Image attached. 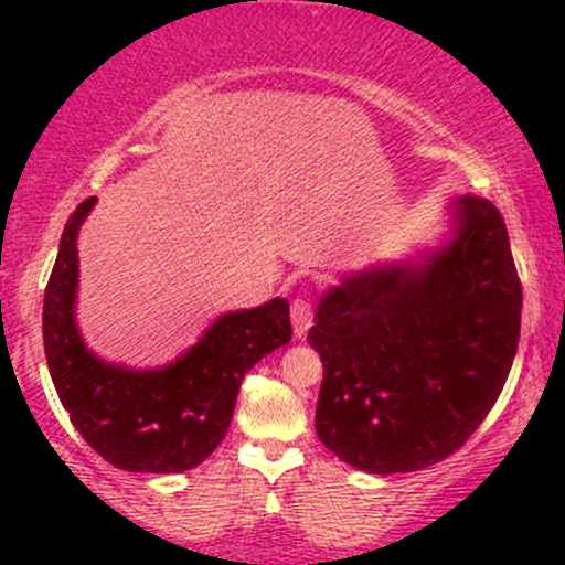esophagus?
<instances>
[{
    "label": "esophagus",
    "instance_id": "esophagus-1",
    "mask_svg": "<svg viewBox=\"0 0 565 565\" xmlns=\"http://www.w3.org/2000/svg\"><path fill=\"white\" fill-rule=\"evenodd\" d=\"M310 321H313V308H310V300L308 297H297L295 302H291V327H295V334L302 337L308 332Z\"/></svg>",
    "mask_w": 565,
    "mask_h": 565
}]
</instances>
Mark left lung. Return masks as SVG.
<instances>
[{
    "label": "left lung",
    "instance_id": "8db88e82",
    "mask_svg": "<svg viewBox=\"0 0 565 565\" xmlns=\"http://www.w3.org/2000/svg\"><path fill=\"white\" fill-rule=\"evenodd\" d=\"M457 236L425 265L342 281L308 340L323 361L316 433L353 468L414 472L468 440L508 382L523 287L508 225L483 196L454 201Z\"/></svg>",
    "mask_w": 565,
    "mask_h": 565
}]
</instances>
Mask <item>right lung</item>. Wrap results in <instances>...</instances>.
<instances>
[{
	"label": "right lung",
	"instance_id": "right-lung-1",
	"mask_svg": "<svg viewBox=\"0 0 565 565\" xmlns=\"http://www.w3.org/2000/svg\"><path fill=\"white\" fill-rule=\"evenodd\" d=\"M95 196L71 212L44 289V355L71 423L114 468L183 472L204 462L228 433L238 387L270 350L291 340L289 302L223 316L178 364L132 372L97 361L74 321L76 233Z\"/></svg>",
	"mask_w": 565,
	"mask_h": 565
}]
</instances>
